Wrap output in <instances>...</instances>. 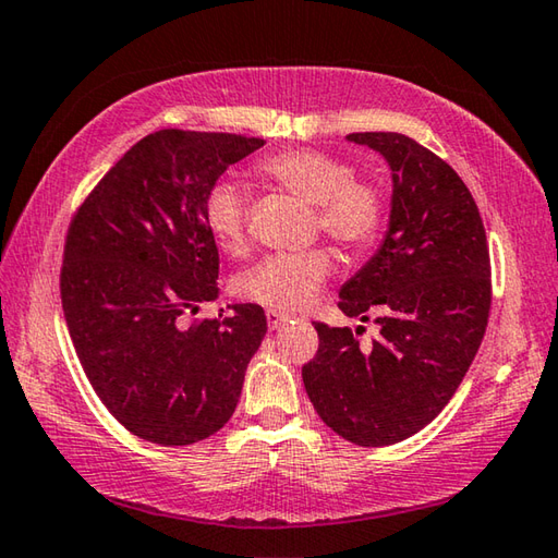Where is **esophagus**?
<instances>
[{"label": "esophagus", "instance_id": "34e87169", "mask_svg": "<svg viewBox=\"0 0 558 558\" xmlns=\"http://www.w3.org/2000/svg\"><path fill=\"white\" fill-rule=\"evenodd\" d=\"M266 319H268V327H270V329H280L282 324H286L290 317H288V314L278 312V310H268V312H266Z\"/></svg>", "mask_w": 558, "mask_h": 558}]
</instances>
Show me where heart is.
Returning a JSON list of instances; mask_svg holds the SVG:
<instances>
[{"label":"heart","instance_id":"b5f03b06","mask_svg":"<svg viewBox=\"0 0 558 558\" xmlns=\"http://www.w3.org/2000/svg\"><path fill=\"white\" fill-rule=\"evenodd\" d=\"M278 187L307 202L317 211V227L324 234L351 251L368 248L385 225V197L368 180H359L347 160L312 148L282 150L263 163ZM248 195L244 182L221 175L205 195V221L209 234L229 256H241L248 246ZM331 258L327 251L276 253L236 278L241 298L263 307L292 312L317 298L322 282L329 278Z\"/></svg>","mask_w":558,"mask_h":558}]
</instances>
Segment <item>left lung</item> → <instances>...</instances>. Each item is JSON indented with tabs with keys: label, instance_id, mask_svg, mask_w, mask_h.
<instances>
[{
	"label": "left lung",
	"instance_id": "left-lung-1",
	"mask_svg": "<svg viewBox=\"0 0 558 558\" xmlns=\"http://www.w3.org/2000/svg\"><path fill=\"white\" fill-rule=\"evenodd\" d=\"M385 158L388 231L339 290L347 317L378 324L361 347L349 327L314 324L319 351L302 368L322 422L359 447L412 437L453 398L490 312V253L478 207L449 163L395 131L349 134Z\"/></svg>",
	"mask_w": 558,
	"mask_h": 558
}]
</instances>
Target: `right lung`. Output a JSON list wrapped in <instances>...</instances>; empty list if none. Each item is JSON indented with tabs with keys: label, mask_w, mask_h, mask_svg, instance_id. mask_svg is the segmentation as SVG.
Wrapping results in <instances>:
<instances>
[{
	"label": "right lung",
	"mask_w": 558,
	"mask_h": 558,
	"mask_svg": "<svg viewBox=\"0 0 558 558\" xmlns=\"http://www.w3.org/2000/svg\"><path fill=\"white\" fill-rule=\"evenodd\" d=\"M266 141L163 129L131 146L68 229L60 298L87 380L119 424L187 447L229 422L268 331L258 305L182 324L219 295L205 195Z\"/></svg>",
	"instance_id": "right-lung-1"
}]
</instances>
